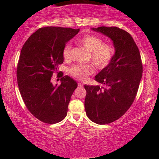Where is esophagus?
I'll return each instance as SVG.
<instances>
[{"label":"esophagus","instance_id":"34e87169","mask_svg":"<svg viewBox=\"0 0 159 159\" xmlns=\"http://www.w3.org/2000/svg\"><path fill=\"white\" fill-rule=\"evenodd\" d=\"M78 87H82V86H83V84L81 83V82H78Z\"/></svg>","mask_w":159,"mask_h":159}]
</instances>
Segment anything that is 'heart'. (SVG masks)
I'll return each instance as SVG.
<instances>
[{"label": "heart", "instance_id": "heart-1", "mask_svg": "<svg viewBox=\"0 0 159 159\" xmlns=\"http://www.w3.org/2000/svg\"><path fill=\"white\" fill-rule=\"evenodd\" d=\"M78 43L90 52V61L98 69L105 68L114 58V46L109 43H104L103 39L99 36L94 34H86L78 40ZM62 54L66 61L72 59V46L70 43L64 45ZM93 72V68L90 65H74L69 69V73L72 77L81 81L87 79Z\"/></svg>", "mask_w": 159, "mask_h": 159}]
</instances>
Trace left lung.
Listing matches in <instances>:
<instances>
[{
    "label": "left lung",
    "mask_w": 159,
    "mask_h": 159,
    "mask_svg": "<svg viewBox=\"0 0 159 159\" xmlns=\"http://www.w3.org/2000/svg\"><path fill=\"white\" fill-rule=\"evenodd\" d=\"M95 31L113 40L115 54L111 62L95 77L105 85H84V107L91 121L105 125L121 117L134 102L143 73L139 49L132 36L117 27H99Z\"/></svg>",
    "instance_id": "obj_1"
}]
</instances>
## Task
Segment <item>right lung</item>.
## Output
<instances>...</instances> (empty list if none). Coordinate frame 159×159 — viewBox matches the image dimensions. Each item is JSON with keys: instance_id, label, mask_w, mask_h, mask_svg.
<instances>
[{"instance_id": "add662e5", "label": "right lung", "mask_w": 159, "mask_h": 159, "mask_svg": "<svg viewBox=\"0 0 159 159\" xmlns=\"http://www.w3.org/2000/svg\"><path fill=\"white\" fill-rule=\"evenodd\" d=\"M80 29L44 27L27 39L17 65V81L27 110L40 121L59 123L66 117L68 105L78 84L61 75V84L54 86L51 79L63 63V47ZM58 73V72H56Z\"/></svg>"}]
</instances>
